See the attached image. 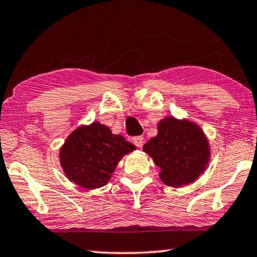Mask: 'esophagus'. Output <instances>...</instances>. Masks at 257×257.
Wrapping results in <instances>:
<instances>
[{
    "instance_id": "obj_1",
    "label": "esophagus",
    "mask_w": 257,
    "mask_h": 257,
    "mask_svg": "<svg viewBox=\"0 0 257 257\" xmlns=\"http://www.w3.org/2000/svg\"><path fill=\"white\" fill-rule=\"evenodd\" d=\"M133 143L135 144L137 148H142V145L144 143V139L142 136H136L133 139Z\"/></svg>"
}]
</instances>
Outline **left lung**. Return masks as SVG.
<instances>
[{
  "mask_svg": "<svg viewBox=\"0 0 257 257\" xmlns=\"http://www.w3.org/2000/svg\"><path fill=\"white\" fill-rule=\"evenodd\" d=\"M157 129V136L144 144L143 151L160 168L164 185L179 188L200 178L211 157L209 141L200 125L187 118L166 116Z\"/></svg>",
  "mask_w": 257,
  "mask_h": 257,
  "instance_id": "1",
  "label": "left lung"
}]
</instances>
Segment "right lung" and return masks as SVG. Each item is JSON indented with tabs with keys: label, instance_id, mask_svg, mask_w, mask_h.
Masks as SVG:
<instances>
[{
	"label": "right lung",
	"instance_id": "add662e5",
	"mask_svg": "<svg viewBox=\"0 0 257 257\" xmlns=\"http://www.w3.org/2000/svg\"><path fill=\"white\" fill-rule=\"evenodd\" d=\"M136 150L122 135H114L107 125L92 122L76 128L60 149L64 175L82 188L107 185L122 157Z\"/></svg>",
	"mask_w": 257,
	"mask_h": 257
}]
</instances>
